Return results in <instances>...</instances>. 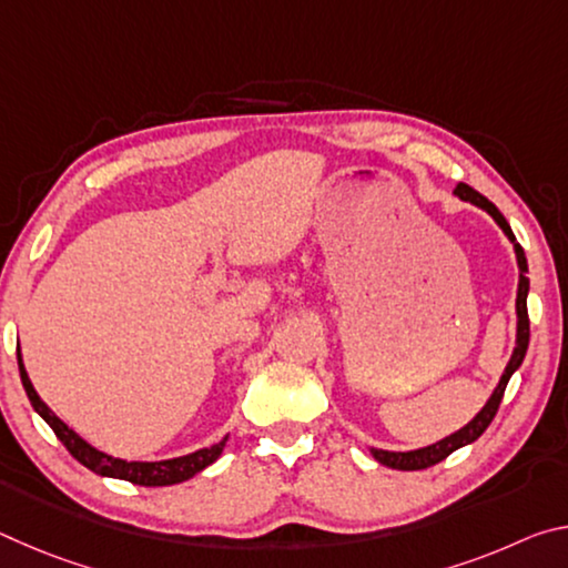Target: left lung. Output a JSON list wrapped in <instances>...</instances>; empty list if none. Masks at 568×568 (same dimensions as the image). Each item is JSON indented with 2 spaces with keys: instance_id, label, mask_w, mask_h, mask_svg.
Wrapping results in <instances>:
<instances>
[{
  "instance_id": "1",
  "label": "left lung",
  "mask_w": 568,
  "mask_h": 568,
  "mask_svg": "<svg viewBox=\"0 0 568 568\" xmlns=\"http://www.w3.org/2000/svg\"><path fill=\"white\" fill-rule=\"evenodd\" d=\"M454 195L464 200V203L476 205L480 210H486L488 215L494 217V223L504 230V235L511 240L514 243V253H516V263H518V291H516V345H514V353L511 358H508L506 368H504V376L498 381V386L494 388L491 398L486 400V406L480 408L474 418H470L464 428H458L456 434H450L446 438L436 440V444H430L426 448H416V450H386V448H368L371 456L378 460V464L388 466V468H396V470H423V468H430L440 464V460L448 458L454 450L464 448L468 444H474V440L484 434L488 428V423L494 420L498 406H501V398H504V390L508 386V381H511L514 373L521 368V363L526 358V351H528V311H526V297H528V263H526V255H524V247L516 243V235L511 225L506 223V217L498 213V207L494 203H488V200L476 192L474 187L464 185V182H458V187L454 190Z\"/></svg>"
}]
</instances>
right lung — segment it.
<instances>
[{
  "mask_svg": "<svg viewBox=\"0 0 568 568\" xmlns=\"http://www.w3.org/2000/svg\"><path fill=\"white\" fill-rule=\"evenodd\" d=\"M17 363H19V376H22V386L27 390V398H30V403H32V408L40 413L47 426L54 430V436L62 440L64 448L70 450V454L80 460L82 466H88L98 476L122 478V480H130V484H138V486H175V484H182V480H187L195 474H200V470L207 468L210 464H215V460L223 456V448H225L230 436L217 440V444H213V446L195 450V454L168 458V460H128V458H114L110 454H104V450L88 444V440H84L80 434H74V430L67 426V423L40 398V393L34 390L30 376H27L22 351L19 348H17Z\"/></svg>",
  "mask_w": 568,
  "mask_h": 568,
  "instance_id": "add662e5",
  "label": "right lung"
}]
</instances>
